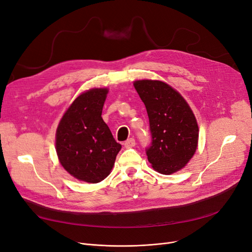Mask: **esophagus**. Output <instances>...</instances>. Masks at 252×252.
I'll return each instance as SVG.
<instances>
[{
	"mask_svg": "<svg viewBox=\"0 0 252 252\" xmlns=\"http://www.w3.org/2000/svg\"><path fill=\"white\" fill-rule=\"evenodd\" d=\"M135 145H136V141H135V139H133V138H129V139H127V140L125 142V147H126V148L135 147Z\"/></svg>",
	"mask_w": 252,
	"mask_h": 252,
	"instance_id": "obj_1",
	"label": "esophagus"
}]
</instances>
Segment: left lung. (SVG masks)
Returning a JSON list of instances; mask_svg holds the SVG:
<instances>
[{
    "mask_svg": "<svg viewBox=\"0 0 252 252\" xmlns=\"http://www.w3.org/2000/svg\"><path fill=\"white\" fill-rule=\"evenodd\" d=\"M134 86L149 117L148 160L158 173L174 174L187 164L196 151L199 131L196 118L188 103L167 84L143 79Z\"/></svg>",
    "mask_w": 252,
    "mask_h": 252,
    "instance_id": "8db88e82",
    "label": "left lung"
}]
</instances>
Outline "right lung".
<instances>
[{"instance_id": "right-lung-1", "label": "right lung", "mask_w": 252, "mask_h": 252, "mask_svg": "<svg viewBox=\"0 0 252 252\" xmlns=\"http://www.w3.org/2000/svg\"><path fill=\"white\" fill-rule=\"evenodd\" d=\"M107 93V89H92L79 95L56 131V151L62 166L77 180L92 184L110 174L122 149L101 116Z\"/></svg>"}]
</instances>
